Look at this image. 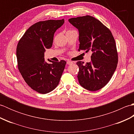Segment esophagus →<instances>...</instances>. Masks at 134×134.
<instances>
[{"instance_id": "34e87169", "label": "esophagus", "mask_w": 134, "mask_h": 134, "mask_svg": "<svg viewBox=\"0 0 134 134\" xmlns=\"http://www.w3.org/2000/svg\"><path fill=\"white\" fill-rule=\"evenodd\" d=\"M72 63H73V62H71V61H70V60H67V64L68 65L72 64Z\"/></svg>"}]
</instances>
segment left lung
<instances>
[{"label": "left lung", "mask_w": 134, "mask_h": 134, "mask_svg": "<svg viewBox=\"0 0 134 134\" xmlns=\"http://www.w3.org/2000/svg\"><path fill=\"white\" fill-rule=\"evenodd\" d=\"M79 32V51L92 52L91 62H78V79L81 86L89 91L106 85L117 67L118 55L115 39L109 29L90 15L69 19Z\"/></svg>", "instance_id": "8db88e82"}]
</instances>
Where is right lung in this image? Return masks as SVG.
<instances>
[{
  "mask_svg": "<svg viewBox=\"0 0 134 134\" xmlns=\"http://www.w3.org/2000/svg\"><path fill=\"white\" fill-rule=\"evenodd\" d=\"M64 23L61 20H47L32 25L19 41L16 58L20 73L26 83L37 92L46 94L58 86L66 62L48 64L45 61V49L52 46L54 34Z\"/></svg>",
  "mask_w": 134,
  "mask_h": 134,
  "instance_id": "add662e5",
  "label": "right lung"
}]
</instances>
